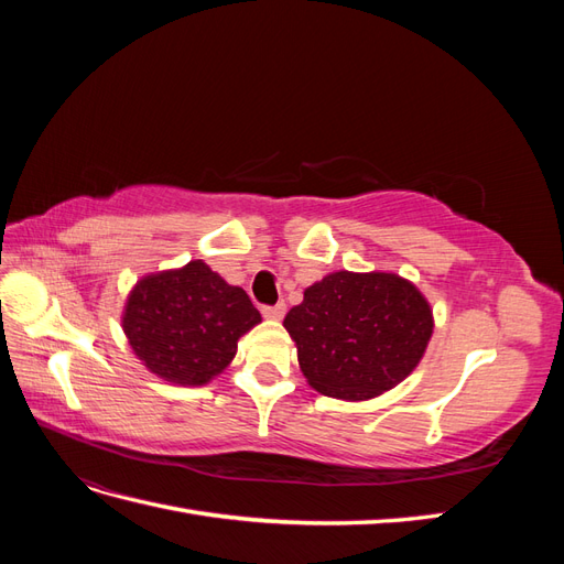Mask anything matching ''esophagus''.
Here are the masks:
<instances>
[{"mask_svg":"<svg viewBox=\"0 0 564 564\" xmlns=\"http://www.w3.org/2000/svg\"><path fill=\"white\" fill-rule=\"evenodd\" d=\"M284 311H286L284 301H280V303H275V305H263V308H261V313H263L265 317H270V319H280V317L284 315Z\"/></svg>","mask_w":564,"mask_h":564,"instance_id":"1","label":"esophagus"}]
</instances>
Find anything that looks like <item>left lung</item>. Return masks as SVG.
<instances>
[{
    "label": "left lung",
    "mask_w": 564,
    "mask_h": 564,
    "mask_svg": "<svg viewBox=\"0 0 564 564\" xmlns=\"http://www.w3.org/2000/svg\"><path fill=\"white\" fill-rule=\"evenodd\" d=\"M299 365L322 395L369 400L406 379L433 334L431 305L390 272L340 270L284 317Z\"/></svg>",
    "instance_id": "8db88e82"
}]
</instances>
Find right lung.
Here are the masks:
<instances>
[{
    "label": "right lung",
    "mask_w": 564,
    "mask_h": 564,
    "mask_svg": "<svg viewBox=\"0 0 564 564\" xmlns=\"http://www.w3.org/2000/svg\"><path fill=\"white\" fill-rule=\"evenodd\" d=\"M259 322L245 289L230 286L202 261L141 280L122 319L143 365L183 386H202L226 369L237 338Z\"/></svg>",
    "instance_id": "add662e5"
}]
</instances>
